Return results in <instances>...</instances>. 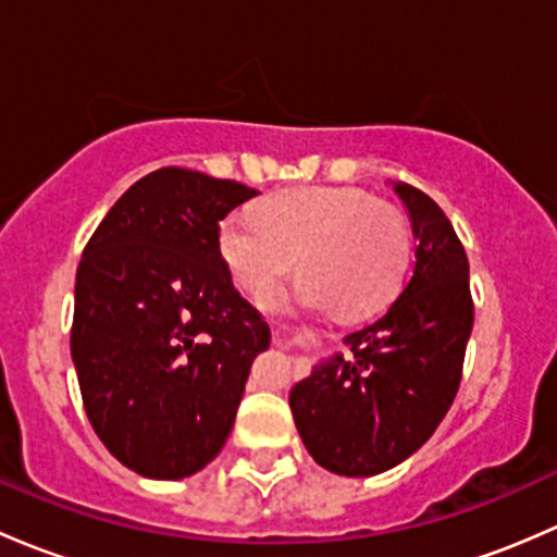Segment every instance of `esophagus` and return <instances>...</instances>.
<instances>
[{
	"label": "esophagus",
	"instance_id": "1",
	"mask_svg": "<svg viewBox=\"0 0 557 557\" xmlns=\"http://www.w3.org/2000/svg\"><path fill=\"white\" fill-rule=\"evenodd\" d=\"M281 343H286V346H300L302 343V335H295V337H278Z\"/></svg>",
	"mask_w": 557,
	"mask_h": 557
}]
</instances>
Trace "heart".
Returning <instances> with one entry per match:
<instances>
[{
  "mask_svg": "<svg viewBox=\"0 0 557 557\" xmlns=\"http://www.w3.org/2000/svg\"><path fill=\"white\" fill-rule=\"evenodd\" d=\"M220 255L240 289L268 300L297 257V297L364 317L394 297L410 255V231L394 206L357 187H292L262 200L257 220L231 214Z\"/></svg>",
  "mask_w": 557,
  "mask_h": 557,
  "instance_id": "heart-1",
  "label": "heart"
}]
</instances>
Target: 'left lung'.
I'll list each match as a JSON object with an SVG mask.
<instances>
[{
	"label": "left lung",
	"mask_w": 557,
	"mask_h": 557,
	"mask_svg": "<svg viewBox=\"0 0 557 557\" xmlns=\"http://www.w3.org/2000/svg\"><path fill=\"white\" fill-rule=\"evenodd\" d=\"M416 262L397 300L351 332V357L326 359L289 392L302 443L319 467L370 478L412 456L453 405L474 321L469 260L445 211L407 182Z\"/></svg>",
	"instance_id": "obj_1"
}]
</instances>
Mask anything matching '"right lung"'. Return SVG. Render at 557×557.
Returning a JSON list of instances; mask_svg holds the SVG:
<instances>
[{"label": "right lung", "mask_w": 557, "mask_h": 557, "mask_svg": "<svg viewBox=\"0 0 557 557\" xmlns=\"http://www.w3.org/2000/svg\"><path fill=\"white\" fill-rule=\"evenodd\" d=\"M257 190L165 165L109 209L77 265L72 359L107 450L141 478L182 480L225 445L271 326L240 297L220 222Z\"/></svg>", "instance_id": "add662e5"}]
</instances>
